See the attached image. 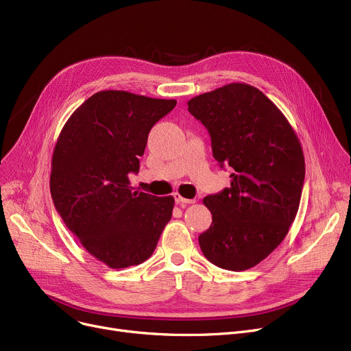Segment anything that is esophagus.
Wrapping results in <instances>:
<instances>
[{
	"mask_svg": "<svg viewBox=\"0 0 351 351\" xmlns=\"http://www.w3.org/2000/svg\"><path fill=\"white\" fill-rule=\"evenodd\" d=\"M173 197H175V202L176 204H179V205H182V206H186V205H192V204H195V199H186V197H182L179 193H175L173 195Z\"/></svg>",
	"mask_w": 351,
	"mask_h": 351,
	"instance_id": "obj_1",
	"label": "esophagus"
}]
</instances>
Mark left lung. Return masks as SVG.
Returning a JSON list of instances; mask_svg holds the SVG:
<instances>
[{
    "mask_svg": "<svg viewBox=\"0 0 351 351\" xmlns=\"http://www.w3.org/2000/svg\"><path fill=\"white\" fill-rule=\"evenodd\" d=\"M188 110L208 129L220 168H232L230 188L204 199L212 225L199 246L217 267L250 269L282 243L298 215L304 183L299 138L280 109L247 84L197 95Z\"/></svg>",
    "mask_w": 351,
    "mask_h": 351,
    "instance_id": "8db88e82",
    "label": "left lung"
}]
</instances>
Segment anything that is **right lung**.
Returning a JSON list of instances; mask_svg holds the SVG:
<instances>
[{"instance_id": "right-lung-1", "label": "right lung", "mask_w": 351, "mask_h": 351, "mask_svg": "<svg viewBox=\"0 0 351 351\" xmlns=\"http://www.w3.org/2000/svg\"><path fill=\"white\" fill-rule=\"evenodd\" d=\"M126 90H101L66 121L55 145L49 188L53 205L81 245L110 269L152 256L172 217V196L134 192L152 126L175 108Z\"/></svg>"}]
</instances>
